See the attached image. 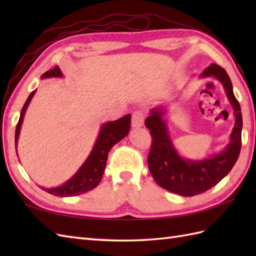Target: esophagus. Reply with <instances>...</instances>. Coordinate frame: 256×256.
I'll list each match as a JSON object with an SVG mask.
<instances>
[{
	"label": "esophagus",
	"mask_w": 256,
	"mask_h": 256,
	"mask_svg": "<svg viewBox=\"0 0 256 256\" xmlns=\"http://www.w3.org/2000/svg\"><path fill=\"white\" fill-rule=\"evenodd\" d=\"M145 116H145V112L144 111H140V110L135 111L132 114V125H133V128L142 126V125L144 124Z\"/></svg>",
	"instance_id": "1"
}]
</instances>
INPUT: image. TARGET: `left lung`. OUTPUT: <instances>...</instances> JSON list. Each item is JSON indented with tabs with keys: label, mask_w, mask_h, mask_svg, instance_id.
I'll use <instances>...</instances> for the list:
<instances>
[{
	"label": "left lung",
	"mask_w": 256,
	"mask_h": 256,
	"mask_svg": "<svg viewBox=\"0 0 256 256\" xmlns=\"http://www.w3.org/2000/svg\"><path fill=\"white\" fill-rule=\"evenodd\" d=\"M202 76H214L221 81L234 110L236 124L231 134V142L222 153L200 162L184 160L172 148L165 122L162 120V110H154L152 116L145 120V125L152 136L148 157L152 176L162 188L184 197L202 194L224 178L236 162L242 145L241 108L233 94L230 77L224 68L216 64L206 68Z\"/></svg>",
	"instance_id": "left-lung-1"
}]
</instances>
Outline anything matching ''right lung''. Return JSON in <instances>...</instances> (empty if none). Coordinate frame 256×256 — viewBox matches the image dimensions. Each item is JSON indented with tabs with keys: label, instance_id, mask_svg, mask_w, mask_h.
I'll return each instance as SVG.
<instances>
[{
	"label": "right lung",
	"instance_id": "add662e5",
	"mask_svg": "<svg viewBox=\"0 0 256 256\" xmlns=\"http://www.w3.org/2000/svg\"><path fill=\"white\" fill-rule=\"evenodd\" d=\"M60 76H62L60 69L56 66L55 68L46 72L42 76V78L60 77ZM34 94L35 90L27 98L25 104L20 111V116L15 130V143L18 142L20 128L22 122H23L27 106L30 104ZM130 128H131V116L130 114H126V116L116 120V121L106 123L101 128L96 143L91 154L89 155L88 160L80 167L77 174L60 187L42 189L45 190L48 194L57 196V197H72V196L88 192L96 188L101 182L103 172H104L108 152L111 150L114 145L118 143L123 138L126 136L130 132Z\"/></svg>",
	"mask_w": 256,
	"mask_h": 256
}]
</instances>
